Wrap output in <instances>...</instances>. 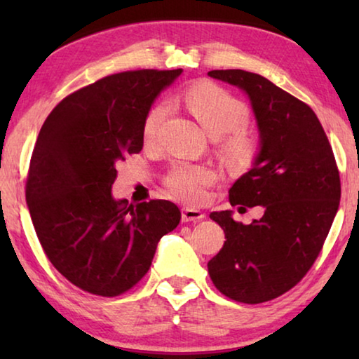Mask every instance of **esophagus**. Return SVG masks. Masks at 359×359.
Returning <instances> with one entry per match:
<instances>
[{"instance_id": "1", "label": "esophagus", "mask_w": 359, "mask_h": 359, "mask_svg": "<svg viewBox=\"0 0 359 359\" xmlns=\"http://www.w3.org/2000/svg\"><path fill=\"white\" fill-rule=\"evenodd\" d=\"M205 217L204 212L196 209H182V222H199Z\"/></svg>"}]
</instances>
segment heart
<instances>
[{
  "mask_svg": "<svg viewBox=\"0 0 359 359\" xmlns=\"http://www.w3.org/2000/svg\"><path fill=\"white\" fill-rule=\"evenodd\" d=\"M184 100L203 128L212 137H218L229 160L236 163L250 160L257 150V139L244 128L250 118V111L244 101L214 83L193 85L185 92ZM168 109L166 102H158L145 115L142 126L145 142L156 141ZM215 182L217 174L212 168L177 163L165 177V187L180 201L201 204L208 199V190Z\"/></svg>",
  "mask_w": 359,
  "mask_h": 359,
  "instance_id": "heart-1",
  "label": "heart"
}]
</instances>
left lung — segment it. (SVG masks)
I'll list each match as a JSON object with an SVG mask.
<instances>
[{
	"label": "left lung",
	"instance_id": "obj_1",
	"mask_svg": "<svg viewBox=\"0 0 359 359\" xmlns=\"http://www.w3.org/2000/svg\"><path fill=\"white\" fill-rule=\"evenodd\" d=\"M209 76L248 95L261 137L255 166L231 187L229 203L264 208L250 224L233 220L229 210L212 212L226 241L208 263L209 276L229 299L266 302L296 287L318 258L340 203L337 163L306 102L255 72Z\"/></svg>",
	"mask_w": 359,
	"mask_h": 359
}]
</instances>
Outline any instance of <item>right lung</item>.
Returning a JSON list of instances; mask_svg holds the SVG:
<instances>
[{
	"label": "right lung",
	"instance_id": "add662e5",
	"mask_svg": "<svg viewBox=\"0 0 359 359\" xmlns=\"http://www.w3.org/2000/svg\"><path fill=\"white\" fill-rule=\"evenodd\" d=\"M182 69H137L100 79L48 114L34 144L25 196L53 267L87 293L115 297L147 274L163 236L180 222L166 199L128 204L111 188L117 166L144 145L155 96Z\"/></svg>",
	"mask_w": 359,
	"mask_h": 359
}]
</instances>
